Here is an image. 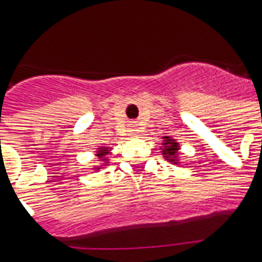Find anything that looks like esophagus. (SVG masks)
Listing matches in <instances>:
<instances>
[{
    "label": "esophagus",
    "mask_w": 262,
    "mask_h": 262,
    "mask_svg": "<svg viewBox=\"0 0 262 262\" xmlns=\"http://www.w3.org/2000/svg\"><path fill=\"white\" fill-rule=\"evenodd\" d=\"M132 127H133V130H136V126H132Z\"/></svg>",
    "instance_id": "34e87169"
}]
</instances>
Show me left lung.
<instances>
[{
  "mask_svg": "<svg viewBox=\"0 0 262 262\" xmlns=\"http://www.w3.org/2000/svg\"><path fill=\"white\" fill-rule=\"evenodd\" d=\"M163 155L166 156V159L170 160V162H174L177 163V155H178V143H175V140L170 139V137H164V143H163Z\"/></svg>",
  "mask_w": 262,
  "mask_h": 262,
  "instance_id": "8db88e82",
  "label": "left lung"
}]
</instances>
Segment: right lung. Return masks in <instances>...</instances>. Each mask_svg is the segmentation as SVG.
<instances>
[{"mask_svg":"<svg viewBox=\"0 0 262 262\" xmlns=\"http://www.w3.org/2000/svg\"><path fill=\"white\" fill-rule=\"evenodd\" d=\"M107 151H108V149H107V148H99V149H98V156H100V158H102V156L106 155ZM103 160H104V162H106V159H103Z\"/></svg>","mask_w":262,"mask_h":262,"instance_id":"add662e5","label":"right lung"}]
</instances>
